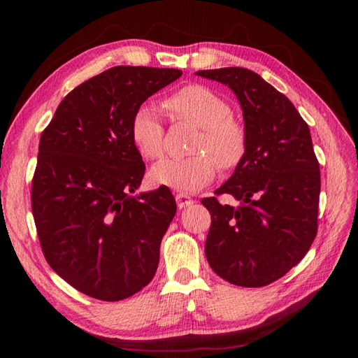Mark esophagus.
<instances>
[{
    "label": "esophagus",
    "instance_id": "34e87169",
    "mask_svg": "<svg viewBox=\"0 0 358 358\" xmlns=\"http://www.w3.org/2000/svg\"><path fill=\"white\" fill-rule=\"evenodd\" d=\"M176 203H178V208L183 209V208H188L194 203V200L191 197H188L187 194H176Z\"/></svg>",
    "mask_w": 358,
    "mask_h": 358
}]
</instances>
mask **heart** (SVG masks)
Segmentation results:
<instances>
[{
	"instance_id": "1",
	"label": "heart",
	"mask_w": 358,
	"mask_h": 358,
	"mask_svg": "<svg viewBox=\"0 0 358 358\" xmlns=\"http://www.w3.org/2000/svg\"><path fill=\"white\" fill-rule=\"evenodd\" d=\"M166 110L178 121L200 128L191 150L196 155L166 158L150 170L159 185L178 191H199L216 175V164L230 171L241 164L248 148L246 129L231 116L230 103L204 85H187L173 92L164 103ZM131 138L145 159H157L164 152V127L158 112L140 106L131 119Z\"/></svg>"
}]
</instances>
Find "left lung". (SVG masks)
I'll return each instance as SVG.
<instances>
[{"mask_svg":"<svg viewBox=\"0 0 358 358\" xmlns=\"http://www.w3.org/2000/svg\"><path fill=\"white\" fill-rule=\"evenodd\" d=\"M236 94L248 148L231 178L201 200L212 216L204 252L227 282L257 288L282 278L306 255L318 230L320 162L309 127L284 94L241 67L201 70ZM229 193L239 206L219 203Z\"/></svg>","mask_w":358,"mask_h":358,"instance_id":"obj_1","label":"left lung"}]
</instances>
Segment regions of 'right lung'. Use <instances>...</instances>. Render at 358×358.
<instances>
[{
	"mask_svg": "<svg viewBox=\"0 0 358 358\" xmlns=\"http://www.w3.org/2000/svg\"><path fill=\"white\" fill-rule=\"evenodd\" d=\"M182 76L119 66L66 95L41 133L31 208L46 262L83 294L117 301L152 280L176 213L167 187L131 197L145 162L131 138L134 112Z\"/></svg>",
	"mask_w": 358,
	"mask_h": 358,
	"instance_id": "add662e5",
	"label": "right lung"
}]
</instances>
